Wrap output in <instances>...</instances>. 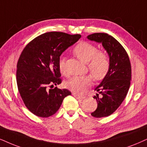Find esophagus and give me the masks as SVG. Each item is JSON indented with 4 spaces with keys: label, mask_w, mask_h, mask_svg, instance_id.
<instances>
[{
    "label": "esophagus",
    "mask_w": 147,
    "mask_h": 147,
    "mask_svg": "<svg viewBox=\"0 0 147 147\" xmlns=\"http://www.w3.org/2000/svg\"><path fill=\"white\" fill-rule=\"evenodd\" d=\"M72 95H73L74 96H75V97L77 98V99H78V100H83V96H79V95H77V94H72Z\"/></svg>",
    "instance_id": "34e87169"
}]
</instances>
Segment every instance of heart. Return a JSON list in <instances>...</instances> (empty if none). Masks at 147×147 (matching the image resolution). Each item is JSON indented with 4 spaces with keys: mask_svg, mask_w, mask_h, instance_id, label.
Returning a JSON list of instances; mask_svg holds the SVG:
<instances>
[{
    "mask_svg": "<svg viewBox=\"0 0 147 147\" xmlns=\"http://www.w3.org/2000/svg\"><path fill=\"white\" fill-rule=\"evenodd\" d=\"M73 53L81 62L87 63L89 70L96 80L105 78L110 68V61L105 52L98 51L97 48L87 42H81L75 46ZM59 70L61 74L66 75L64 57L58 61ZM92 84L90 76H75L68 80L65 85L68 90L77 94H83Z\"/></svg>",
    "mask_w": 147,
    "mask_h": 147,
    "instance_id": "heart-1",
    "label": "heart"
}]
</instances>
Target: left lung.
Segmentation results:
<instances>
[{"instance_id": "obj_1", "label": "left lung", "mask_w": 147, "mask_h": 147, "mask_svg": "<svg viewBox=\"0 0 147 147\" xmlns=\"http://www.w3.org/2000/svg\"><path fill=\"white\" fill-rule=\"evenodd\" d=\"M87 38L102 45L110 61L109 72L95 88L98 94L94 98L97 100L98 107L91 113L94 117H104L114 113L127 95L131 77L130 61L123 46L111 35L94 33Z\"/></svg>"}]
</instances>
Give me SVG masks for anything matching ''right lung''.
I'll return each mask as SVG.
<instances>
[{
    "mask_svg": "<svg viewBox=\"0 0 147 147\" xmlns=\"http://www.w3.org/2000/svg\"><path fill=\"white\" fill-rule=\"evenodd\" d=\"M80 34L50 32L37 36L26 46L17 65V84L27 109L40 117L58 111L71 92L53 86L60 84L58 61L62 53L81 38Z\"/></svg>",
    "mask_w": 147,
    "mask_h": 147,
    "instance_id": "1",
    "label": "right lung"
}]
</instances>
